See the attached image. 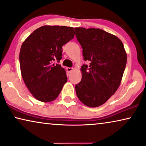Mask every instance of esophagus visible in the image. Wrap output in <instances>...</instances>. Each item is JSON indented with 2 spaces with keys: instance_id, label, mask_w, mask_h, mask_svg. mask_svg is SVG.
I'll use <instances>...</instances> for the list:
<instances>
[{
  "instance_id": "obj_1",
  "label": "esophagus",
  "mask_w": 146,
  "mask_h": 146,
  "mask_svg": "<svg viewBox=\"0 0 146 146\" xmlns=\"http://www.w3.org/2000/svg\"><path fill=\"white\" fill-rule=\"evenodd\" d=\"M66 70H67L68 72H71L73 70V68L68 67V68H66Z\"/></svg>"
}]
</instances>
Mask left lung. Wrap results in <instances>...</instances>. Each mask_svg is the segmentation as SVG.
I'll list each match as a JSON object with an SVG mask.
<instances>
[{"label":"left lung","instance_id":"8db88e82","mask_svg":"<svg viewBox=\"0 0 146 146\" xmlns=\"http://www.w3.org/2000/svg\"><path fill=\"white\" fill-rule=\"evenodd\" d=\"M82 48L84 60L80 82L75 89L78 99L87 106L102 105L120 85L127 62L123 43L118 38L100 29L75 28Z\"/></svg>","mask_w":146,"mask_h":146}]
</instances>
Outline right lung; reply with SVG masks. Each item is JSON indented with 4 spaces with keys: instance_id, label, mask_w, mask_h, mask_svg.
<instances>
[{
    "instance_id": "obj_1",
    "label": "right lung",
    "mask_w": 146,
    "mask_h": 146,
    "mask_svg": "<svg viewBox=\"0 0 146 146\" xmlns=\"http://www.w3.org/2000/svg\"><path fill=\"white\" fill-rule=\"evenodd\" d=\"M74 36L72 27L46 25L35 30L22 44L19 54L22 77L38 100H54L67 82L65 70L53 62H59L62 46Z\"/></svg>"
}]
</instances>
